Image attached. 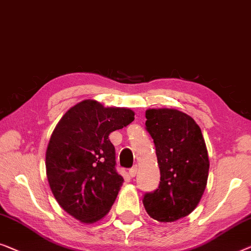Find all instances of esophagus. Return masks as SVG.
<instances>
[{"label": "esophagus", "mask_w": 251, "mask_h": 251, "mask_svg": "<svg viewBox=\"0 0 251 251\" xmlns=\"http://www.w3.org/2000/svg\"><path fill=\"white\" fill-rule=\"evenodd\" d=\"M137 169H139V168H137V166L135 165V166H133V167L132 168H129V175L130 176H132V177H134V176H135L136 174H137Z\"/></svg>", "instance_id": "34e87169"}]
</instances>
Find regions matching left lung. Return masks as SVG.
Listing matches in <instances>:
<instances>
[{
    "label": "left lung",
    "mask_w": 251,
    "mask_h": 251,
    "mask_svg": "<svg viewBox=\"0 0 251 251\" xmlns=\"http://www.w3.org/2000/svg\"><path fill=\"white\" fill-rule=\"evenodd\" d=\"M146 118V129L156 147L160 182L157 190L144 195V208L158 222L177 221L193 211L206 189V143L195 119L184 112L149 109Z\"/></svg>",
    "instance_id": "left-lung-1"
}]
</instances>
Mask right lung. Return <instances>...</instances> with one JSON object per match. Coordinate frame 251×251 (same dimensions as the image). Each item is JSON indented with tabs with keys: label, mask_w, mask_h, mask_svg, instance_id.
I'll return each mask as SVG.
<instances>
[{
	"label": "right lung",
	"mask_w": 251,
	"mask_h": 251,
	"mask_svg": "<svg viewBox=\"0 0 251 251\" xmlns=\"http://www.w3.org/2000/svg\"><path fill=\"white\" fill-rule=\"evenodd\" d=\"M134 121L126 108H104L84 100L63 115L47 150V176L62 209L83 223L109 213L124 178L116 171V151L109 134Z\"/></svg>",
	"instance_id": "right-lung-1"
}]
</instances>
